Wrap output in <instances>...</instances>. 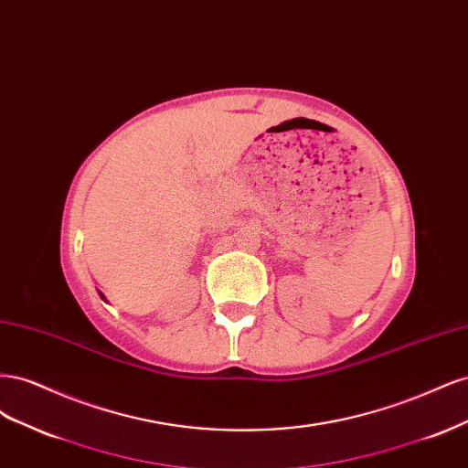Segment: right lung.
Wrapping results in <instances>:
<instances>
[{
  "label": "right lung",
  "instance_id": "1",
  "mask_svg": "<svg viewBox=\"0 0 468 468\" xmlns=\"http://www.w3.org/2000/svg\"><path fill=\"white\" fill-rule=\"evenodd\" d=\"M99 294H101V299H103V301H105V303H107V299H105V294H103V292H101V291H99Z\"/></svg>",
  "mask_w": 468,
  "mask_h": 468
}]
</instances>
